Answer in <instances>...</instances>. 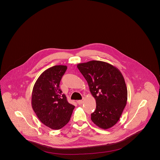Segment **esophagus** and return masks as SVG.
Returning a JSON list of instances; mask_svg holds the SVG:
<instances>
[{"instance_id": "obj_1", "label": "esophagus", "mask_w": 160, "mask_h": 160, "mask_svg": "<svg viewBox=\"0 0 160 160\" xmlns=\"http://www.w3.org/2000/svg\"><path fill=\"white\" fill-rule=\"evenodd\" d=\"M83 102V100H78V101H77V103H78L79 105L82 104Z\"/></svg>"}]
</instances>
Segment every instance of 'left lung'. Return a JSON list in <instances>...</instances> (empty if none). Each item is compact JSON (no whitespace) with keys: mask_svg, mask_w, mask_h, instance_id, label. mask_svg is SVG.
<instances>
[{"mask_svg":"<svg viewBox=\"0 0 160 160\" xmlns=\"http://www.w3.org/2000/svg\"><path fill=\"white\" fill-rule=\"evenodd\" d=\"M86 80L96 109L91 120L102 129H108L119 120L127 101V88L121 71L105 62L89 61L77 65Z\"/></svg>","mask_w":160,"mask_h":160,"instance_id":"1","label":"left lung"}]
</instances>
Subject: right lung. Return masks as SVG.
Masks as SVG:
<instances>
[{
	"mask_svg": "<svg viewBox=\"0 0 160 160\" xmlns=\"http://www.w3.org/2000/svg\"><path fill=\"white\" fill-rule=\"evenodd\" d=\"M67 67L56 65L46 69L38 77L32 93V106L40 121L53 129L68 123L75 106L62 94L59 84Z\"/></svg>",
	"mask_w": 160,
	"mask_h": 160,
	"instance_id": "obj_1",
	"label": "right lung"
}]
</instances>
